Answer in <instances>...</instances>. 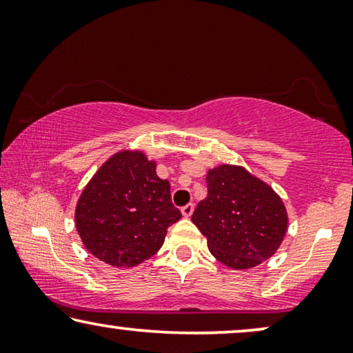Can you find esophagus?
<instances>
[{
    "label": "esophagus",
    "mask_w": 353,
    "mask_h": 353,
    "mask_svg": "<svg viewBox=\"0 0 353 353\" xmlns=\"http://www.w3.org/2000/svg\"><path fill=\"white\" fill-rule=\"evenodd\" d=\"M192 212H194V204H186L181 209V214H183V216H186V219H188V216L192 215Z\"/></svg>",
    "instance_id": "esophagus-1"
}]
</instances>
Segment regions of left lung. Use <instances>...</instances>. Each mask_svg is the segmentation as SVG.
<instances>
[{
	"mask_svg": "<svg viewBox=\"0 0 353 353\" xmlns=\"http://www.w3.org/2000/svg\"><path fill=\"white\" fill-rule=\"evenodd\" d=\"M209 194L191 221L210 254L226 267L249 270L268 260L288 231V212L268 183L241 165L221 163L205 176Z\"/></svg>",
	"mask_w": 353,
	"mask_h": 353,
	"instance_id": "obj_1",
	"label": "left lung"
}]
</instances>
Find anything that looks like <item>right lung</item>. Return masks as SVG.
<instances>
[{
	"instance_id": "obj_1",
	"label": "right lung",
	"mask_w": 353,
	"mask_h": 353,
	"mask_svg": "<svg viewBox=\"0 0 353 353\" xmlns=\"http://www.w3.org/2000/svg\"><path fill=\"white\" fill-rule=\"evenodd\" d=\"M156 167L143 151L123 149L81 191L75 226L85 249L101 262L137 267L162 248L168 226L181 219L170 183L157 176Z\"/></svg>"
}]
</instances>
